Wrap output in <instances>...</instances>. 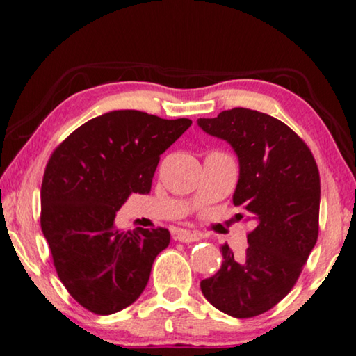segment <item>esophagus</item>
<instances>
[{
  "label": "esophagus",
  "instance_id": "1",
  "mask_svg": "<svg viewBox=\"0 0 356 356\" xmlns=\"http://www.w3.org/2000/svg\"><path fill=\"white\" fill-rule=\"evenodd\" d=\"M175 238H177V240L181 241V243H193V241L199 240V235H197V233L189 232V230H178L177 236H175Z\"/></svg>",
  "mask_w": 356,
  "mask_h": 356
}]
</instances>
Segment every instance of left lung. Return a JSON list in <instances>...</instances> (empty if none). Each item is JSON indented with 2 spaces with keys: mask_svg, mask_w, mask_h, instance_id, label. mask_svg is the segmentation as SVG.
I'll return each instance as SVG.
<instances>
[{
  "mask_svg": "<svg viewBox=\"0 0 356 356\" xmlns=\"http://www.w3.org/2000/svg\"><path fill=\"white\" fill-rule=\"evenodd\" d=\"M197 126L235 150L240 177L233 204L254 223L245 254L222 246L220 269L201 280L202 295L222 313L252 318L289 295L318 241V165L289 126L261 111L225 110L199 118Z\"/></svg>",
  "mask_w": 356,
  "mask_h": 356,
  "instance_id": "8db88e82",
  "label": "left lung"
}]
</instances>
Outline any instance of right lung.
I'll use <instances>...</instances> for the list:
<instances>
[{"label": "right lung", "mask_w": 356, "mask_h": 356, "mask_svg": "<svg viewBox=\"0 0 356 356\" xmlns=\"http://www.w3.org/2000/svg\"><path fill=\"white\" fill-rule=\"evenodd\" d=\"M138 110L92 118L58 145L42 181L43 236L58 277L95 314L133 305L147 285L167 228L120 232L115 217L133 193L145 194L160 155L191 126Z\"/></svg>", "instance_id": "right-lung-1"}]
</instances>
